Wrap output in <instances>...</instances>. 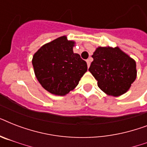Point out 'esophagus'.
I'll use <instances>...</instances> for the list:
<instances>
[{
    "mask_svg": "<svg viewBox=\"0 0 147 147\" xmlns=\"http://www.w3.org/2000/svg\"><path fill=\"white\" fill-rule=\"evenodd\" d=\"M86 62H87L88 67H89L90 66V63H91V62H90V59H87V60H86Z\"/></svg>",
    "mask_w": 147,
    "mask_h": 147,
    "instance_id": "esophagus-1",
    "label": "esophagus"
}]
</instances>
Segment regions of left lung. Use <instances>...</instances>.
I'll return each mask as SVG.
<instances>
[{
	"mask_svg": "<svg viewBox=\"0 0 147 147\" xmlns=\"http://www.w3.org/2000/svg\"><path fill=\"white\" fill-rule=\"evenodd\" d=\"M92 58L88 70L100 90L115 97L127 92L137 77L134 60L118 47H98Z\"/></svg>",
	"mask_w": 147,
	"mask_h": 147,
	"instance_id": "obj_1",
	"label": "left lung"
}]
</instances>
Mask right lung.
<instances>
[{
	"label": "right lung",
	"mask_w": 147,
	"mask_h": 147,
	"mask_svg": "<svg viewBox=\"0 0 147 147\" xmlns=\"http://www.w3.org/2000/svg\"><path fill=\"white\" fill-rule=\"evenodd\" d=\"M75 42L61 36L42 46L32 60L36 77L42 87L55 95H65L78 85L87 63L73 53Z\"/></svg>",
	"instance_id": "obj_1"
}]
</instances>
